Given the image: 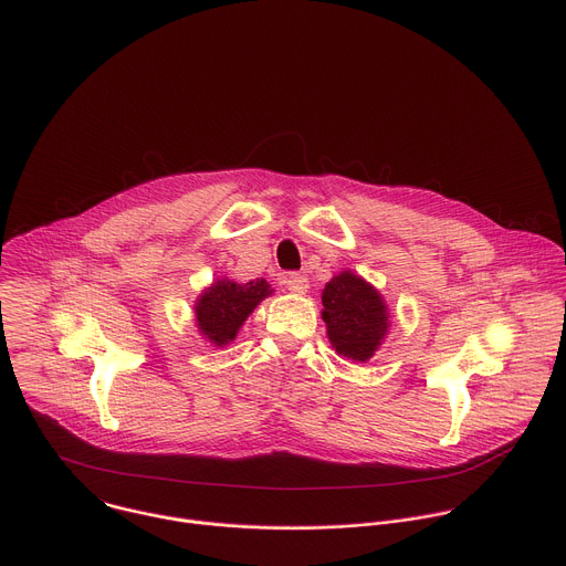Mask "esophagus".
Here are the masks:
<instances>
[{
    "label": "esophagus",
    "instance_id": "obj_1",
    "mask_svg": "<svg viewBox=\"0 0 566 566\" xmlns=\"http://www.w3.org/2000/svg\"><path fill=\"white\" fill-rule=\"evenodd\" d=\"M282 282L286 284V289L295 295H304L308 291V280L304 275H297V273H289L282 277Z\"/></svg>",
    "mask_w": 566,
    "mask_h": 566
}]
</instances>
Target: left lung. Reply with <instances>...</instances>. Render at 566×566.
Instances as JSON below:
<instances>
[{
  "label": "left lung",
  "mask_w": 566,
  "mask_h": 566,
  "mask_svg": "<svg viewBox=\"0 0 566 566\" xmlns=\"http://www.w3.org/2000/svg\"><path fill=\"white\" fill-rule=\"evenodd\" d=\"M322 319L336 352L356 363H367L382 345L389 313L380 293L352 271L332 277L322 291Z\"/></svg>",
  "instance_id": "1"
}]
</instances>
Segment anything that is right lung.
Listing matches in <instances>:
<instances>
[{"instance_id": "obj_1", "label": "right lung", "mask_w": 566, "mask_h": 566, "mask_svg": "<svg viewBox=\"0 0 566 566\" xmlns=\"http://www.w3.org/2000/svg\"><path fill=\"white\" fill-rule=\"evenodd\" d=\"M273 293L271 284L262 277L251 282H232L228 277L210 284L195 304L197 327L203 338L214 347H223L234 340L239 327L244 325L253 308Z\"/></svg>"}]
</instances>
